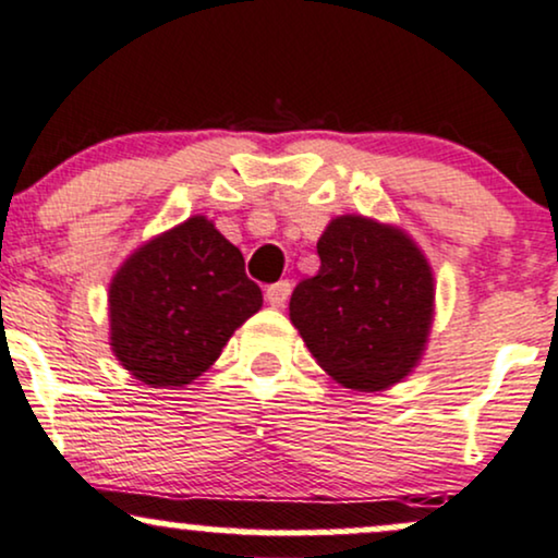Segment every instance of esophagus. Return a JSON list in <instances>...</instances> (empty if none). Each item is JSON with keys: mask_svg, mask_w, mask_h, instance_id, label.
<instances>
[{"mask_svg": "<svg viewBox=\"0 0 558 558\" xmlns=\"http://www.w3.org/2000/svg\"><path fill=\"white\" fill-rule=\"evenodd\" d=\"M265 296H267V301H270V306H275V308L286 306L288 296H291V283H288V280H278V283L267 286Z\"/></svg>", "mask_w": 558, "mask_h": 558, "instance_id": "1", "label": "esophagus"}]
</instances>
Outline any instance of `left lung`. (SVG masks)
Instances as JSON below:
<instances>
[{
	"instance_id": "1",
	"label": "left lung",
	"mask_w": 558,
	"mask_h": 558,
	"mask_svg": "<svg viewBox=\"0 0 558 558\" xmlns=\"http://www.w3.org/2000/svg\"><path fill=\"white\" fill-rule=\"evenodd\" d=\"M319 272L291 296V322L317 364L348 389L405 379L434 319V275L405 231L340 215L317 241Z\"/></svg>"
}]
</instances>
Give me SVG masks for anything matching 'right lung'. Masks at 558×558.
I'll return each mask as SVG.
<instances>
[{
  "mask_svg": "<svg viewBox=\"0 0 558 558\" xmlns=\"http://www.w3.org/2000/svg\"><path fill=\"white\" fill-rule=\"evenodd\" d=\"M259 306L262 291L246 278L241 252L213 220L192 215L140 246L113 275L111 351L145 385L186 387Z\"/></svg>",
  "mask_w": 558,
  "mask_h": 558,
  "instance_id": "right-lung-1",
  "label": "right lung"
}]
</instances>
